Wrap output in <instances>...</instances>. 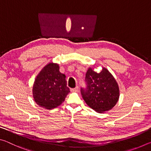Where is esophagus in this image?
I'll use <instances>...</instances> for the list:
<instances>
[{
  "instance_id": "34e87169",
  "label": "esophagus",
  "mask_w": 151,
  "mask_h": 151,
  "mask_svg": "<svg viewBox=\"0 0 151 151\" xmlns=\"http://www.w3.org/2000/svg\"><path fill=\"white\" fill-rule=\"evenodd\" d=\"M78 86H76L75 88H71V91L73 92V93H75V92H77V91H78Z\"/></svg>"
}]
</instances>
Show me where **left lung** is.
I'll use <instances>...</instances> for the list:
<instances>
[{"mask_svg":"<svg viewBox=\"0 0 151 151\" xmlns=\"http://www.w3.org/2000/svg\"><path fill=\"white\" fill-rule=\"evenodd\" d=\"M96 66L86 71V89L81 88L82 96L86 104L94 111L103 113L111 110L119 101L120 91L116 79L107 68L102 67L100 73L94 71Z\"/></svg>","mask_w":151,"mask_h":151,"instance_id":"8db88e82","label":"left lung"}]
</instances>
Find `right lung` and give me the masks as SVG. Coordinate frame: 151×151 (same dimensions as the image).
Segmentation results:
<instances>
[{"mask_svg": "<svg viewBox=\"0 0 151 151\" xmlns=\"http://www.w3.org/2000/svg\"><path fill=\"white\" fill-rule=\"evenodd\" d=\"M57 63H49L40 71L32 86V96L39 106L51 110L60 106L69 93L66 76Z\"/></svg>", "mask_w": 151, "mask_h": 151, "instance_id": "right-lung-1", "label": "right lung"}]
</instances>
